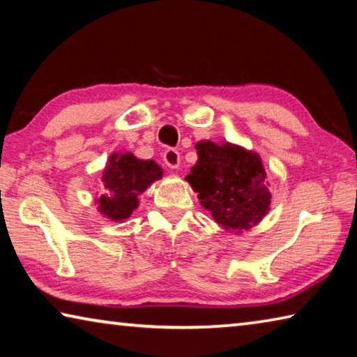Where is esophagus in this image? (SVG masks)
Returning <instances> with one entry per match:
<instances>
[{"mask_svg":"<svg viewBox=\"0 0 357 357\" xmlns=\"http://www.w3.org/2000/svg\"><path fill=\"white\" fill-rule=\"evenodd\" d=\"M164 162L167 164V167L170 168H178L179 162H181V155L176 149L168 148L164 153Z\"/></svg>","mask_w":357,"mask_h":357,"instance_id":"34e87169","label":"esophagus"}]
</instances>
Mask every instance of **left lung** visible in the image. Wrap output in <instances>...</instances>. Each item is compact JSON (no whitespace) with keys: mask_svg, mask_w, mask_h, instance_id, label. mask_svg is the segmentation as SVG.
I'll use <instances>...</instances> for the list:
<instances>
[{"mask_svg":"<svg viewBox=\"0 0 357 357\" xmlns=\"http://www.w3.org/2000/svg\"><path fill=\"white\" fill-rule=\"evenodd\" d=\"M198 162L189 181L203 208L225 229L243 231L269 211L271 192L261 159L239 146L213 142L197 144Z\"/></svg>","mask_w":357,"mask_h":357,"instance_id":"obj_1","label":"left lung"}]
</instances>
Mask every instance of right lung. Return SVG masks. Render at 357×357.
Returning a JSON list of instances; mask_svg holds the SVG:
<instances>
[{"label":"right lung","instance_id":"right-lung-1","mask_svg":"<svg viewBox=\"0 0 357 357\" xmlns=\"http://www.w3.org/2000/svg\"><path fill=\"white\" fill-rule=\"evenodd\" d=\"M102 183L105 192L99 198V211L112 220H124L138 206V195L162 178V168L154 160H140L134 154H113Z\"/></svg>","mask_w":357,"mask_h":357}]
</instances>
